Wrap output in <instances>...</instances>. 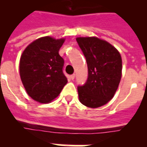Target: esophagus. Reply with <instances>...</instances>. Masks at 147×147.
<instances>
[{"mask_svg": "<svg viewBox=\"0 0 147 147\" xmlns=\"http://www.w3.org/2000/svg\"><path fill=\"white\" fill-rule=\"evenodd\" d=\"M70 79H71V80H74V78H75V74H72V75H70Z\"/></svg>", "mask_w": 147, "mask_h": 147, "instance_id": "obj_1", "label": "esophagus"}]
</instances>
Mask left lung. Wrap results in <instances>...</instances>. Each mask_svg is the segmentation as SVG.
Instances as JSON below:
<instances>
[{
    "mask_svg": "<svg viewBox=\"0 0 147 147\" xmlns=\"http://www.w3.org/2000/svg\"><path fill=\"white\" fill-rule=\"evenodd\" d=\"M77 42L86 58L88 77L77 86L82 104L91 108L103 106L113 97L122 74L120 53L108 42L97 37H77Z\"/></svg>",
    "mask_w": 147,
    "mask_h": 147,
    "instance_id": "obj_1",
    "label": "left lung"
}]
</instances>
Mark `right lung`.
Masks as SVG:
<instances>
[{"instance_id": "obj_1", "label": "right lung", "mask_w": 147, "mask_h": 147, "mask_svg": "<svg viewBox=\"0 0 147 147\" xmlns=\"http://www.w3.org/2000/svg\"><path fill=\"white\" fill-rule=\"evenodd\" d=\"M64 39L44 37L27 47L20 60V75L27 94L47 103L60 94L67 83L63 72L64 61L59 50Z\"/></svg>"}]
</instances>
